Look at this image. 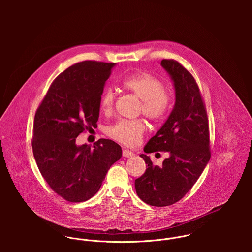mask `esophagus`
<instances>
[{
  "label": "esophagus",
  "mask_w": 252,
  "mask_h": 252,
  "mask_svg": "<svg viewBox=\"0 0 252 252\" xmlns=\"http://www.w3.org/2000/svg\"><path fill=\"white\" fill-rule=\"evenodd\" d=\"M122 155H123L124 157H126V158H130V157H133L135 154H134L133 151H131V150H129V149H123Z\"/></svg>",
  "instance_id": "obj_1"
}]
</instances>
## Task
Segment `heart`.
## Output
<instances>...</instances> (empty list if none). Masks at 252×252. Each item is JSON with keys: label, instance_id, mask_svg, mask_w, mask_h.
<instances>
[{"label": "heart", "instance_id": "obj_1", "mask_svg": "<svg viewBox=\"0 0 252 252\" xmlns=\"http://www.w3.org/2000/svg\"><path fill=\"white\" fill-rule=\"evenodd\" d=\"M122 87L141 100L140 110L153 121L161 120L170 106V96L165 91L164 83L148 72H139L126 77ZM115 94L111 88L104 91L101 97V109L105 113L111 112L114 107ZM145 126L142 120H119L109 127L108 135L127 145H137L144 136Z\"/></svg>", "mask_w": 252, "mask_h": 252}]
</instances>
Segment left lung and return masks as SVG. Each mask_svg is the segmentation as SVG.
Wrapping results in <instances>:
<instances>
[{
	"instance_id": "8db88e82",
	"label": "left lung",
	"mask_w": 252,
	"mask_h": 252,
	"mask_svg": "<svg viewBox=\"0 0 252 252\" xmlns=\"http://www.w3.org/2000/svg\"><path fill=\"white\" fill-rule=\"evenodd\" d=\"M161 66L174 82L176 102L163 126L144 146V152L165 151L169 158L154 166L145 154L144 175L135 180L138 196L147 205L166 207L180 201L193 187L211 158L208 115L193 75L175 60Z\"/></svg>"
}]
</instances>
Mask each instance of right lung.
I'll use <instances>...</instances> for the list:
<instances>
[{
    "instance_id": "1",
    "label": "right lung",
    "mask_w": 252,
    "mask_h": 252,
    "mask_svg": "<svg viewBox=\"0 0 252 252\" xmlns=\"http://www.w3.org/2000/svg\"><path fill=\"white\" fill-rule=\"evenodd\" d=\"M115 63L83 61L61 72L36 109L32 147L37 168L51 189L72 203L100 189L119 144L100 139L93 147L77 145V136L99 119L101 96Z\"/></svg>"
}]
</instances>
